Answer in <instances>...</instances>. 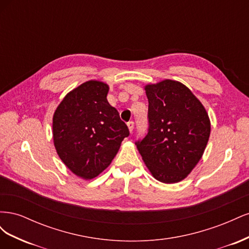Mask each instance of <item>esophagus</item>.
Segmentation results:
<instances>
[{
  "label": "esophagus",
  "mask_w": 249,
  "mask_h": 249,
  "mask_svg": "<svg viewBox=\"0 0 249 249\" xmlns=\"http://www.w3.org/2000/svg\"><path fill=\"white\" fill-rule=\"evenodd\" d=\"M126 125H127V127H129L130 133H132L133 130H134V122H129L126 124Z\"/></svg>",
  "instance_id": "esophagus-1"
}]
</instances>
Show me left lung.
Returning a JSON list of instances; mask_svg holds the SVG:
<instances>
[{"label": "left lung", "mask_w": 249, "mask_h": 249, "mask_svg": "<svg viewBox=\"0 0 249 249\" xmlns=\"http://www.w3.org/2000/svg\"><path fill=\"white\" fill-rule=\"evenodd\" d=\"M148 131L135 144L153 177L172 184L184 179L202 157L209 141V115L191 90L164 80L145 86Z\"/></svg>", "instance_id": "8db88e82"}]
</instances>
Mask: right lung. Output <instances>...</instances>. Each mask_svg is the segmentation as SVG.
Wrapping results in <instances>:
<instances>
[{
  "instance_id": "right-lung-1",
  "label": "right lung",
  "mask_w": 249,
  "mask_h": 249,
  "mask_svg": "<svg viewBox=\"0 0 249 249\" xmlns=\"http://www.w3.org/2000/svg\"><path fill=\"white\" fill-rule=\"evenodd\" d=\"M109 86L87 81L65 95L53 117V138L60 159L74 175L91 179L114 159L130 135L107 101Z\"/></svg>"
}]
</instances>
